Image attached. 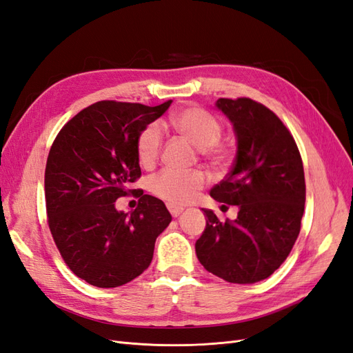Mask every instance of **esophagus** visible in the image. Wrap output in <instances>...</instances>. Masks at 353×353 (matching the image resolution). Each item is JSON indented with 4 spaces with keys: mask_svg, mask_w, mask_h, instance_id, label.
<instances>
[{
    "mask_svg": "<svg viewBox=\"0 0 353 353\" xmlns=\"http://www.w3.org/2000/svg\"><path fill=\"white\" fill-rule=\"evenodd\" d=\"M168 210L170 212V215H172V216H179L181 215V213H183V210H184V208H181V206H175V205H169V203H168Z\"/></svg>",
    "mask_w": 353,
    "mask_h": 353,
    "instance_id": "obj_1",
    "label": "esophagus"
}]
</instances>
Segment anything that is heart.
I'll list each match as a JSON object with an SVG mask.
<instances>
[{
    "instance_id": "obj_1",
    "label": "heart",
    "mask_w": 353,
    "mask_h": 353,
    "mask_svg": "<svg viewBox=\"0 0 353 353\" xmlns=\"http://www.w3.org/2000/svg\"><path fill=\"white\" fill-rule=\"evenodd\" d=\"M174 131L199 148V153L213 162L225 159L227 150L219 141L223 134V125L216 116L201 108H185L175 112L169 119ZM162 150V131L157 125H148L138 135L137 156L140 163L152 168L157 163ZM206 184V175L203 170L194 169L190 172L163 170L154 175L148 188L152 193L168 201L169 205H187L193 200Z\"/></svg>"
}]
</instances>
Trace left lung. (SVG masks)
Here are the masks:
<instances>
[{
  "label": "left lung",
  "instance_id": "8db88e82",
  "mask_svg": "<svg viewBox=\"0 0 353 353\" xmlns=\"http://www.w3.org/2000/svg\"><path fill=\"white\" fill-rule=\"evenodd\" d=\"M216 108L234 126L237 156L210 196L240 210L236 221L222 222L203 209L206 228L196 241V253L213 275L252 284L280 268L301 232L303 163L292 132L266 105L240 97L219 99Z\"/></svg>",
  "mask_w": 353,
  "mask_h": 353
}]
</instances>
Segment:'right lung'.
Returning a JSON list of instances; mask_svg holds the SVG:
<instances>
[{
	"label": "right lung",
	"instance_id": "1",
	"mask_svg": "<svg viewBox=\"0 0 353 353\" xmlns=\"http://www.w3.org/2000/svg\"><path fill=\"white\" fill-rule=\"evenodd\" d=\"M170 103L97 101L74 114L50 148L48 227L69 270L91 285L119 287L143 274L172 219L162 200L130 190L141 176L138 135ZM130 194L141 199L137 209L117 212L114 201Z\"/></svg>",
	"mask_w": 353,
	"mask_h": 353
}]
</instances>
